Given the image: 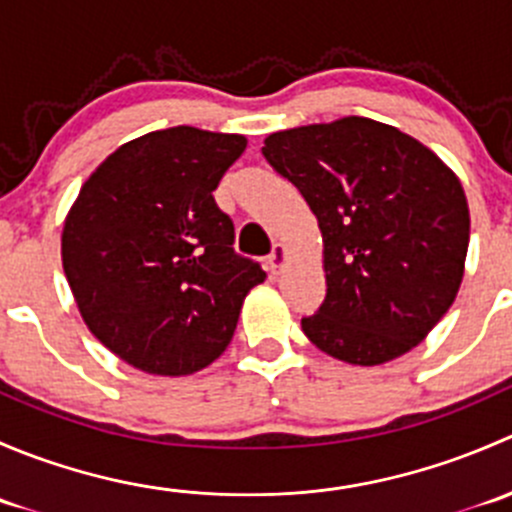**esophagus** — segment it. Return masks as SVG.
Wrapping results in <instances>:
<instances>
[{
	"label": "esophagus",
	"instance_id": "1",
	"mask_svg": "<svg viewBox=\"0 0 512 512\" xmlns=\"http://www.w3.org/2000/svg\"><path fill=\"white\" fill-rule=\"evenodd\" d=\"M285 260H287V247L282 245V242H275V245H272L270 257H267V265H270V270L277 275V270L285 265Z\"/></svg>",
	"mask_w": 512,
	"mask_h": 512
}]
</instances>
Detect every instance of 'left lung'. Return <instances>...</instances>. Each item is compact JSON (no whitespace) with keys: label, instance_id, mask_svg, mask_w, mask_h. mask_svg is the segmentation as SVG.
Segmentation results:
<instances>
[{"label":"left lung","instance_id":"1","mask_svg":"<svg viewBox=\"0 0 512 512\" xmlns=\"http://www.w3.org/2000/svg\"><path fill=\"white\" fill-rule=\"evenodd\" d=\"M262 156L317 215L327 297L302 319L347 364L411 352L456 299L471 215L461 180L399 128L347 116L265 138Z\"/></svg>","mask_w":512,"mask_h":512}]
</instances>
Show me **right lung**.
<instances>
[{
	"mask_svg": "<svg viewBox=\"0 0 512 512\" xmlns=\"http://www.w3.org/2000/svg\"><path fill=\"white\" fill-rule=\"evenodd\" d=\"M245 146L193 126L146 133L98 165L66 215L61 260L86 327L146 374L213 364L265 282L213 198Z\"/></svg>",
	"mask_w": 512,
	"mask_h": 512,
	"instance_id": "add662e5",
	"label": "right lung"
}]
</instances>
